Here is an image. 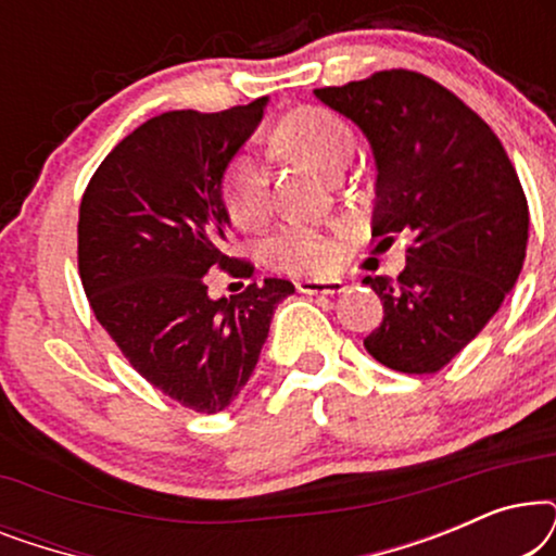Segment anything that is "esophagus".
<instances>
[{"label": "esophagus", "instance_id": "obj_1", "mask_svg": "<svg viewBox=\"0 0 556 556\" xmlns=\"http://www.w3.org/2000/svg\"><path fill=\"white\" fill-rule=\"evenodd\" d=\"M299 293H308V295H337L344 291V283L341 280H299L295 283Z\"/></svg>", "mask_w": 556, "mask_h": 556}]
</instances>
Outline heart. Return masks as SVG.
<instances>
[{"label": "heart", "instance_id": "b5f03b06", "mask_svg": "<svg viewBox=\"0 0 556 556\" xmlns=\"http://www.w3.org/2000/svg\"><path fill=\"white\" fill-rule=\"evenodd\" d=\"M276 141L326 177L344 169L354 151V134L346 121L318 105L286 113L276 126ZM223 202L238 227L250 230L263 223L268 212V174L255 154H238L232 159L225 174ZM263 255L273 268L293 276L324 273L337 261V242L324 227L291 223L270 235Z\"/></svg>", "mask_w": 556, "mask_h": 556}]
</instances>
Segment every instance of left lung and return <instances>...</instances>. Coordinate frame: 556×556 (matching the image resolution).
<instances>
[{
    "label": "left lung",
    "instance_id": "left-lung-1",
    "mask_svg": "<svg viewBox=\"0 0 556 556\" xmlns=\"http://www.w3.org/2000/svg\"><path fill=\"white\" fill-rule=\"evenodd\" d=\"M367 134L377 159L371 238L409 235L397 280L367 276L384 318L364 339L379 364L435 375L470 344L519 278L529 204L504 143L453 90L379 71L314 90Z\"/></svg>",
    "mask_w": 556,
    "mask_h": 556
}]
</instances>
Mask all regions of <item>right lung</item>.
<instances>
[{"mask_svg":"<svg viewBox=\"0 0 556 556\" xmlns=\"http://www.w3.org/2000/svg\"><path fill=\"white\" fill-rule=\"evenodd\" d=\"M265 101L149 118L103 159L80 200L78 270L98 324L149 384L204 415L238 397L273 311L293 293L265 278L212 301L204 278L255 270L227 255L223 179Z\"/></svg>","mask_w":556,"mask_h":556,"instance_id":"1","label":"right lung"}]
</instances>
